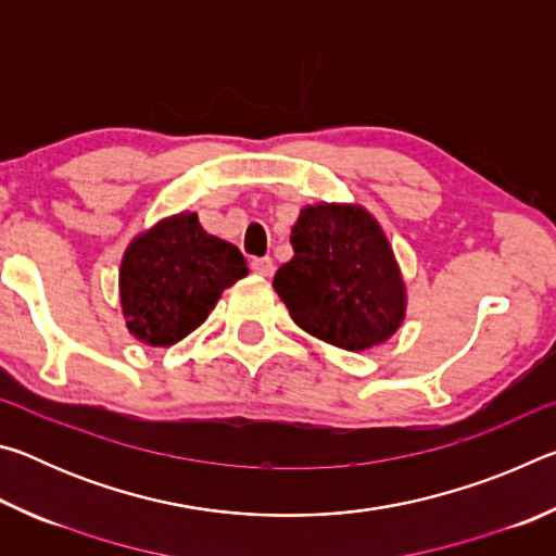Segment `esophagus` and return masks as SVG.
<instances>
[{"instance_id": "1", "label": "esophagus", "mask_w": 556, "mask_h": 556, "mask_svg": "<svg viewBox=\"0 0 556 556\" xmlns=\"http://www.w3.org/2000/svg\"><path fill=\"white\" fill-rule=\"evenodd\" d=\"M250 267H252V271H255V275L269 277L271 271H275V262H271V257H252Z\"/></svg>"}]
</instances>
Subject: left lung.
Segmentation results:
<instances>
[{"instance_id":"obj_1","label":"left lung","mask_w":556,"mask_h":556,"mask_svg":"<svg viewBox=\"0 0 556 556\" xmlns=\"http://www.w3.org/2000/svg\"><path fill=\"white\" fill-rule=\"evenodd\" d=\"M294 257L271 287L294 324L345 351H368L404 321V281L382 228L361 205H306L291 228Z\"/></svg>"}]
</instances>
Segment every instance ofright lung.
I'll list each match as a JSON object with an SVG mask.
<instances>
[{"label": "right lung", "mask_w": 556, "mask_h": 556, "mask_svg": "<svg viewBox=\"0 0 556 556\" xmlns=\"http://www.w3.org/2000/svg\"><path fill=\"white\" fill-rule=\"evenodd\" d=\"M244 275L242 252L205 232L195 213L159 220L122 257L119 299L129 333L147 345L178 343Z\"/></svg>", "instance_id": "add662e5"}]
</instances>
